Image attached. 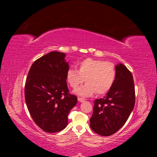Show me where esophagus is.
Instances as JSON below:
<instances>
[{"instance_id": "esophagus-1", "label": "esophagus", "mask_w": 157, "mask_h": 157, "mask_svg": "<svg viewBox=\"0 0 157 157\" xmlns=\"http://www.w3.org/2000/svg\"><path fill=\"white\" fill-rule=\"evenodd\" d=\"M78 101H79V102H81L84 101V98H79H79H78Z\"/></svg>"}]
</instances>
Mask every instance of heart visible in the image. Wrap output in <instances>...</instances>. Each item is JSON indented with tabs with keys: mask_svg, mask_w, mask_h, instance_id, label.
Segmentation results:
<instances>
[{
	"mask_svg": "<svg viewBox=\"0 0 157 157\" xmlns=\"http://www.w3.org/2000/svg\"><path fill=\"white\" fill-rule=\"evenodd\" d=\"M78 70L69 69L67 72V81L71 88L75 89L86 84L75 91L79 96L86 97L96 94L107 93L113 87L116 78L114 65L111 62L100 59L87 58L79 62Z\"/></svg>",
	"mask_w": 157,
	"mask_h": 157,
	"instance_id": "obj_1",
	"label": "heart"
}]
</instances>
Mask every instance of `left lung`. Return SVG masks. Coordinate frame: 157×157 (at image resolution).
Listing matches in <instances>:
<instances>
[{"label":"left lung","mask_w":157,"mask_h":157,"mask_svg":"<svg viewBox=\"0 0 157 157\" xmlns=\"http://www.w3.org/2000/svg\"><path fill=\"white\" fill-rule=\"evenodd\" d=\"M113 87L103 98L96 99L90 128L103 136L114 134L122 128L135 105V87L132 73L123 64L115 66Z\"/></svg>","instance_id":"1"}]
</instances>
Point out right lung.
<instances>
[{"instance_id":"add662e5","label":"right lung","mask_w":157,"mask_h":157,"mask_svg":"<svg viewBox=\"0 0 157 157\" xmlns=\"http://www.w3.org/2000/svg\"><path fill=\"white\" fill-rule=\"evenodd\" d=\"M63 52L53 51L31 66L25 84V100L32 119L48 133L61 131L68 115L78 102L67 85L68 62Z\"/></svg>"}]
</instances>
